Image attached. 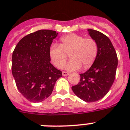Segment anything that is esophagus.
<instances>
[{
	"label": "esophagus",
	"instance_id": "1",
	"mask_svg": "<svg viewBox=\"0 0 130 130\" xmlns=\"http://www.w3.org/2000/svg\"><path fill=\"white\" fill-rule=\"evenodd\" d=\"M69 75V73L66 72H62V76H68Z\"/></svg>",
	"mask_w": 130,
	"mask_h": 130
}]
</instances>
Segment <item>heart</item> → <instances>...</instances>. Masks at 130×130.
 <instances>
[{
    "label": "heart",
    "instance_id": "heart-1",
    "mask_svg": "<svg viewBox=\"0 0 130 130\" xmlns=\"http://www.w3.org/2000/svg\"><path fill=\"white\" fill-rule=\"evenodd\" d=\"M70 53L71 60L65 66L68 70L88 68L94 62L98 54V45L92 38H85L77 34H70L60 38V46L52 44L49 48V57L58 68L64 66Z\"/></svg>",
    "mask_w": 130,
    "mask_h": 130
}]
</instances>
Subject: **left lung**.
<instances>
[{
	"label": "left lung",
	"mask_w": 130,
	"mask_h": 130,
	"mask_svg": "<svg viewBox=\"0 0 130 130\" xmlns=\"http://www.w3.org/2000/svg\"><path fill=\"white\" fill-rule=\"evenodd\" d=\"M89 35L98 45V54L89 70L80 74L79 83L72 90L79 98L94 102L109 92L116 77L118 57L110 40L99 31L88 29Z\"/></svg>",
	"instance_id": "8db88e82"
}]
</instances>
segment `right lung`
Segmentation results:
<instances>
[{"instance_id": "right-lung-1", "label": "right lung", "mask_w": 130, "mask_h": 130, "mask_svg": "<svg viewBox=\"0 0 130 130\" xmlns=\"http://www.w3.org/2000/svg\"><path fill=\"white\" fill-rule=\"evenodd\" d=\"M56 31L40 30L23 37L12 57V73L17 88L31 102L48 98L62 72L50 63L49 48L58 35Z\"/></svg>"}]
</instances>
